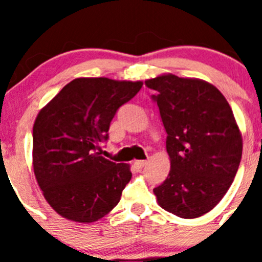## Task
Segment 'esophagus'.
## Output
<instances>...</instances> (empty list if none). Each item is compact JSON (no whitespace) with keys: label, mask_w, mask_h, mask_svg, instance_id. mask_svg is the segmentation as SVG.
<instances>
[{"label":"esophagus","mask_w":262,"mask_h":262,"mask_svg":"<svg viewBox=\"0 0 262 262\" xmlns=\"http://www.w3.org/2000/svg\"><path fill=\"white\" fill-rule=\"evenodd\" d=\"M145 165H147V161H144V160H140V161H135V163H134V166H135L136 169H142L144 168Z\"/></svg>","instance_id":"1"}]
</instances>
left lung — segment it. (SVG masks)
Returning a JSON list of instances; mask_svg holds the SVG:
<instances>
[{"mask_svg":"<svg viewBox=\"0 0 262 262\" xmlns=\"http://www.w3.org/2000/svg\"><path fill=\"white\" fill-rule=\"evenodd\" d=\"M156 90L168 134L170 170L155 187L159 205L184 219L212 210L230 189L239 169L243 139L223 94L200 78L160 75L145 81Z\"/></svg>","mask_w":262,"mask_h":262,"instance_id":"1","label":"left lung"}]
</instances>
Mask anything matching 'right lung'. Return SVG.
Listing matches in <instances>:
<instances>
[{
    "mask_svg": "<svg viewBox=\"0 0 262 262\" xmlns=\"http://www.w3.org/2000/svg\"><path fill=\"white\" fill-rule=\"evenodd\" d=\"M142 81L75 78L39 111L32 128V165L46 201L62 217L92 223L114 209L133 173L101 156L99 143L118 108Z\"/></svg>",
    "mask_w": 262,
    "mask_h": 262,
    "instance_id": "obj_1",
    "label": "right lung"
}]
</instances>
